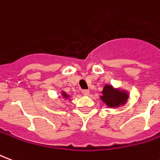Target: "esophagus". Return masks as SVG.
I'll return each instance as SVG.
<instances>
[{"mask_svg":"<svg viewBox=\"0 0 160 160\" xmlns=\"http://www.w3.org/2000/svg\"><path fill=\"white\" fill-rule=\"evenodd\" d=\"M82 93L84 94V95H89V93H90V91L89 90H82Z\"/></svg>","mask_w":160,"mask_h":160,"instance_id":"esophagus-1","label":"esophagus"}]
</instances>
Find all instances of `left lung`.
Returning <instances> with one entry per match:
<instances>
[{
  "instance_id": "1",
  "label": "left lung",
  "mask_w": 160,
  "mask_h": 160,
  "mask_svg": "<svg viewBox=\"0 0 160 160\" xmlns=\"http://www.w3.org/2000/svg\"><path fill=\"white\" fill-rule=\"evenodd\" d=\"M101 99L110 107L119 106L123 104L128 99V95L125 92H121L119 91L115 90L111 86H105L103 90V96Z\"/></svg>"
}]
</instances>
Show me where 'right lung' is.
Masks as SVG:
<instances>
[{
    "instance_id": "right-lung-1",
    "label": "right lung",
    "mask_w": 160,
    "mask_h": 160,
    "mask_svg": "<svg viewBox=\"0 0 160 160\" xmlns=\"http://www.w3.org/2000/svg\"><path fill=\"white\" fill-rule=\"evenodd\" d=\"M62 95H63V96H64V97L68 98V95H67V94L65 93V92H62Z\"/></svg>"
}]
</instances>
